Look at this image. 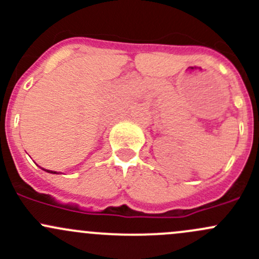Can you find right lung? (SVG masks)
Masks as SVG:
<instances>
[{
  "instance_id": "1",
  "label": "right lung",
  "mask_w": 259,
  "mask_h": 259,
  "mask_svg": "<svg viewBox=\"0 0 259 259\" xmlns=\"http://www.w3.org/2000/svg\"><path fill=\"white\" fill-rule=\"evenodd\" d=\"M44 170H45V169H44ZM46 171H49V173H52V174H57L56 171H52V170H46Z\"/></svg>"
}]
</instances>
